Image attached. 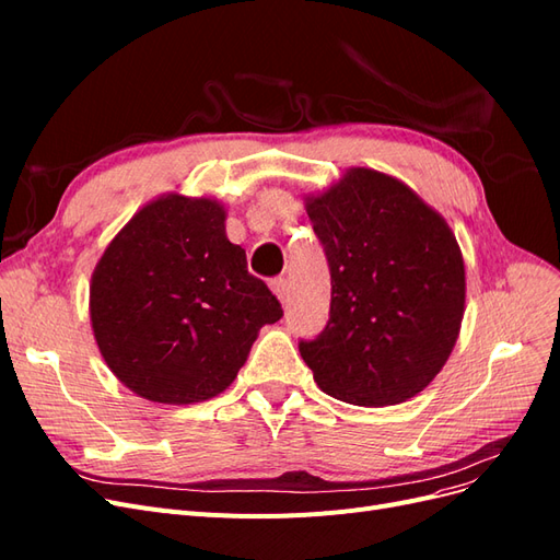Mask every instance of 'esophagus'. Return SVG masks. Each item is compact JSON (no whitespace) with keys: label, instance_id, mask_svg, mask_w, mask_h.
Wrapping results in <instances>:
<instances>
[{"label":"esophagus","instance_id":"34e87169","mask_svg":"<svg viewBox=\"0 0 560 560\" xmlns=\"http://www.w3.org/2000/svg\"><path fill=\"white\" fill-rule=\"evenodd\" d=\"M270 290H273V294L284 303L287 299H290V284H287L284 278H276L270 280Z\"/></svg>","mask_w":560,"mask_h":560}]
</instances>
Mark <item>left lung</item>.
Segmentation results:
<instances>
[{"instance_id":"8db88e82","label":"left lung","mask_w":560,"mask_h":560,"mask_svg":"<svg viewBox=\"0 0 560 560\" xmlns=\"http://www.w3.org/2000/svg\"><path fill=\"white\" fill-rule=\"evenodd\" d=\"M306 212L331 270V311L299 352L322 393L401 404L451 358L465 315V261L446 219L411 186L348 167Z\"/></svg>"}]
</instances>
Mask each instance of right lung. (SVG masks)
Segmentation results:
<instances>
[{"label":"right lung","instance_id":"1","mask_svg":"<svg viewBox=\"0 0 560 560\" xmlns=\"http://www.w3.org/2000/svg\"><path fill=\"white\" fill-rule=\"evenodd\" d=\"M91 327L100 354L138 397L198 404L235 381L278 299L226 238L212 196L163 194L118 231L97 259Z\"/></svg>","mask_w":560,"mask_h":560}]
</instances>
